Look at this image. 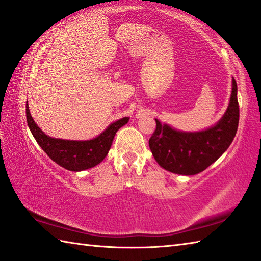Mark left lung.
Wrapping results in <instances>:
<instances>
[{
	"instance_id": "1",
	"label": "left lung",
	"mask_w": 261,
	"mask_h": 261,
	"mask_svg": "<svg viewBox=\"0 0 261 261\" xmlns=\"http://www.w3.org/2000/svg\"><path fill=\"white\" fill-rule=\"evenodd\" d=\"M237 83L232 78L229 106L216 125L200 132H182L156 121L149 138L154 159L166 171L181 175H194L214 163L232 143L239 124Z\"/></svg>"
}]
</instances>
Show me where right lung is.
Instances as JSON below:
<instances>
[{"label": "right lung", "mask_w": 261, "mask_h": 261, "mask_svg": "<svg viewBox=\"0 0 261 261\" xmlns=\"http://www.w3.org/2000/svg\"><path fill=\"white\" fill-rule=\"evenodd\" d=\"M27 121L33 137L49 158L63 169L79 172L91 169L106 158L116 133L127 124L128 117H123L109 125L101 134L88 141H70L54 138L39 128L33 120L27 102Z\"/></svg>", "instance_id": "obj_1"}]
</instances>
